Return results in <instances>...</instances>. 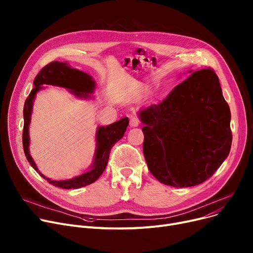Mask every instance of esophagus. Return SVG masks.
<instances>
[{"label":"esophagus","instance_id":"esophagus-1","mask_svg":"<svg viewBox=\"0 0 253 253\" xmlns=\"http://www.w3.org/2000/svg\"><path fill=\"white\" fill-rule=\"evenodd\" d=\"M140 124V120L137 116H133L130 119V126L131 127H137Z\"/></svg>","mask_w":253,"mask_h":253}]
</instances>
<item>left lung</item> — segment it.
<instances>
[{
	"instance_id": "8db88e82",
	"label": "left lung",
	"mask_w": 253,
	"mask_h": 253,
	"mask_svg": "<svg viewBox=\"0 0 253 253\" xmlns=\"http://www.w3.org/2000/svg\"><path fill=\"white\" fill-rule=\"evenodd\" d=\"M143 155L151 173L175 188L213 175L232 145L231 111L210 68L194 72L158 104L140 111Z\"/></svg>"
}]
</instances>
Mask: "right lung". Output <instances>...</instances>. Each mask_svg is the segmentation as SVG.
Instances as JSON below:
<instances>
[{
    "instance_id": "add662e5",
    "label": "right lung",
    "mask_w": 253,
    "mask_h": 253,
    "mask_svg": "<svg viewBox=\"0 0 253 253\" xmlns=\"http://www.w3.org/2000/svg\"><path fill=\"white\" fill-rule=\"evenodd\" d=\"M54 85L68 88L72 90L74 94L77 96H84L88 97V93H91L94 89V82L92 81L91 77L88 74H85L81 71L71 68L70 65L65 62L52 61L45 65L44 68L39 72L34 80V89L31 91L30 95L26 98L23 108V132H22V143H23V151L26 159L32 165V167L39 172L34 160L32 159L29 152V125L31 122V114L33 108V100L37 94V92L41 89L42 85ZM129 124L128 118H123L106 127H99L97 130V149L94 158V163L92 165V170L86 172V173L77 176L75 178L69 180H51L50 178H46L41 172L43 178H45L50 184L55 185V187L62 189H79L85 187V185L91 184L99 178L104 171L106 164L109 161L110 152L114 144L121 139L124 136L126 128Z\"/></svg>"
}]
</instances>
